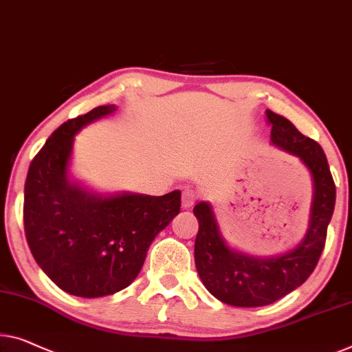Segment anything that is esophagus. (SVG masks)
Returning <instances> with one entry per match:
<instances>
[{
    "instance_id": "obj_1",
    "label": "esophagus",
    "mask_w": 352,
    "mask_h": 352,
    "mask_svg": "<svg viewBox=\"0 0 352 352\" xmlns=\"http://www.w3.org/2000/svg\"><path fill=\"white\" fill-rule=\"evenodd\" d=\"M196 199H197L196 192H194L192 190H185L182 194V207L191 208L194 206V202H196Z\"/></svg>"
}]
</instances>
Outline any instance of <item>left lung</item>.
Here are the masks:
<instances>
[{
    "instance_id": "8db88e82",
    "label": "left lung",
    "mask_w": 352,
    "mask_h": 352,
    "mask_svg": "<svg viewBox=\"0 0 352 352\" xmlns=\"http://www.w3.org/2000/svg\"><path fill=\"white\" fill-rule=\"evenodd\" d=\"M270 140L303 162L313 180L310 224L300 242L280 256L254 258L229 248L219 232L213 208L199 202L194 214L199 232L194 243L197 274L207 291L232 307H264L297 289L313 274L326 245L327 226L335 208V183L326 155L316 140L302 133L289 120L267 110Z\"/></svg>"
}]
</instances>
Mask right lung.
I'll list each match as a JSON object with an SVG mask.
<instances>
[{"label": "right lung", "mask_w": 352, "mask_h": 352, "mask_svg": "<svg viewBox=\"0 0 352 352\" xmlns=\"http://www.w3.org/2000/svg\"><path fill=\"white\" fill-rule=\"evenodd\" d=\"M112 112L115 106H99L63 123L31 161L25 182L23 224L31 254L56 286L87 298L128 287L151 242L182 206L178 190L164 196H101L69 180L76 134Z\"/></svg>", "instance_id": "right-lung-1"}]
</instances>
